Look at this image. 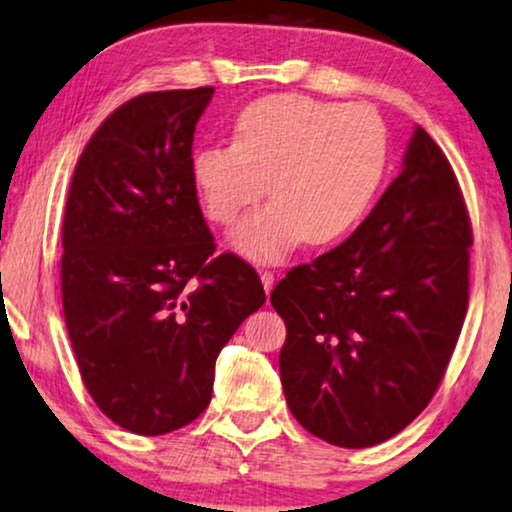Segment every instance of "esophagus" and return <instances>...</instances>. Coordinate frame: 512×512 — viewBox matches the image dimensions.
Returning <instances> with one entry per match:
<instances>
[{"label": "esophagus", "instance_id": "1", "mask_svg": "<svg viewBox=\"0 0 512 512\" xmlns=\"http://www.w3.org/2000/svg\"><path fill=\"white\" fill-rule=\"evenodd\" d=\"M259 278H262L264 291H266V296H269V294H271V289H273V285H275V275H273L271 271H259Z\"/></svg>", "mask_w": 512, "mask_h": 512}]
</instances>
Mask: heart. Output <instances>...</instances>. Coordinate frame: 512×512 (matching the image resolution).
Listing matches in <instances>:
<instances>
[{
    "instance_id": "heart-1",
    "label": "heart",
    "mask_w": 512,
    "mask_h": 512,
    "mask_svg": "<svg viewBox=\"0 0 512 512\" xmlns=\"http://www.w3.org/2000/svg\"><path fill=\"white\" fill-rule=\"evenodd\" d=\"M234 143L191 157L209 221L232 225L264 196L271 205L232 232V246L257 262L285 257L300 241L326 246L367 212L387 166V129L376 111L280 93L248 102L234 118Z\"/></svg>"
}]
</instances>
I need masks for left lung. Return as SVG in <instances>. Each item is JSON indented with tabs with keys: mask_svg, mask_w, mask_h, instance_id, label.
I'll return each instance as SVG.
<instances>
[{
	"mask_svg": "<svg viewBox=\"0 0 512 512\" xmlns=\"http://www.w3.org/2000/svg\"><path fill=\"white\" fill-rule=\"evenodd\" d=\"M472 241L449 159L415 127L358 230L271 294L287 326L282 387L305 431L364 449L419 417L465 321Z\"/></svg>",
	"mask_w": 512,
	"mask_h": 512,
	"instance_id": "1",
	"label": "left lung"
}]
</instances>
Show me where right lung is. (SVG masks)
Wrapping results in <instances>:
<instances>
[{
    "label": "right lung",
    "mask_w": 512,
    "mask_h": 512,
    "mask_svg": "<svg viewBox=\"0 0 512 512\" xmlns=\"http://www.w3.org/2000/svg\"><path fill=\"white\" fill-rule=\"evenodd\" d=\"M214 88L143 93L86 143L63 216L61 294L81 380L136 435L191 424L262 280L216 253L191 180L193 132Z\"/></svg>",
    "instance_id": "1"
}]
</instances>
